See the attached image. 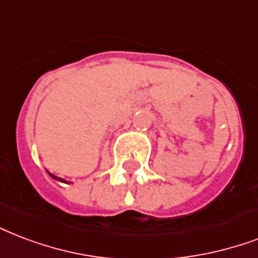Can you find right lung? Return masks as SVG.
<instances>
[{
  "label": "right lung",
  "mask_w": 258,
  "mask_h": 258,
  "mask_svg": "<svg viewBox=\"0 0 258 258\" xmlns=\"http://www.w3.org/2000/svg\"><path fill=\"white\" fill-rule=\"evenodd\" d=\"M48 174H50L51 177H52V178H54V180H58V181H60V182H66L63 180V178H60V177H56V176H54V174H52V173H50L48 172Z\"/></svg>",
  "instance_id": "add662e5"
}]
</instances>
